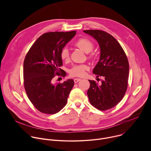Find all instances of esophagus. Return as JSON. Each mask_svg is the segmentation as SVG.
Wrapping results in <instances>:
<instances>
[{"label": "esophagus", "instance_id": "obj_1", "mask_svg": "<svg viewBox=\"0 0 151 151\" xmlns=\"http://www.w3.org/2000/svg\"><path fill=\"white\" fill-rule=\"evenodd\" d=\"M80 81H81V79H79V78H75V79H74L75 83H77V82H78Z\"/></svg>", "mask_w": 151, "mask_h": 151}]
</instances>
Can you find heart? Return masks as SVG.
Instances as JSON below:
<instances>
[{
    "label": "heart",
    "mask_w": 151,
    "mask_h": 151,
    "mask_svg": "<svg viewBox=\"0 0 151 151\" xmlns=\"http://www.w3.org/2000/svg\"><path fill=\"white\" fill-rule=\"evenodd\" d=\"M75 46L78 47L85 53H89L94 47L93 44L91 40L86 38H80L75 43ZM61 58L63 60H68L69 59V52L68 48L63 49L60 54ZM88 69V66L85 64L74 66L69 71L72 76L82 77L85 75V71Z\"/></svg>",
    "instance_id": "obj_1"
}]
</instances>
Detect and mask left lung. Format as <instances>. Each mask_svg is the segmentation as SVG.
I'll use <instances>...</instances> for the list:
<instances>
[{"label":"left lung","mask_w":151,"mask_h":151,"mask_svg":"<svg viewBox=\"0 0 151 151\" xmlns=\"http://www.w3.org/2000/svg\"><path fill=\"white\" fill-rule=\"evenodd\" d=\"M83 32L98 42L100 58L93 73L98 77H104L101 85L89 80L87 94L90 102L100 111L109 109L122 100L127 91L129 74L127 57L119 42L110 34L98 30Z\"/></svg>","instance_id":"8db88e82"}]
</instances>
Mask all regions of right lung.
I'll return each instance as SVG.
<instances>
[{"label":"right lung","mask_w":151,"mask_h":151,"mask_svg":"<svg viewBox=\"0 0 151 151\" xmlns=\"http://www.w3.org/2000/svg\"><path fill=\"white\" fill-rule=\"evenodd\" d=\"M76 31L53 32L43 34L27 52L23 64L24 85L27 95L36 108L47 114H54L66 106L74 81L68 79L53 83L55 75L62 72L60 54ZM65 72L61 76H65Z\"/></svg>","instance_id":"right-lung-1"}]
</instances>
